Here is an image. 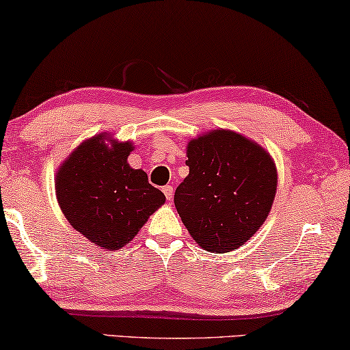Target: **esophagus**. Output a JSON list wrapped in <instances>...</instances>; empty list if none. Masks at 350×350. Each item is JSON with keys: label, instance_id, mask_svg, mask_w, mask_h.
I'll list each match as a JSON object with an SVG mask.
<instances>
[{"label": "esophagus", "instance_id": "obj_1", "mask_svg": "<svg viewBox=\"0 0 350 350\" xmlns=\"http://www.w3.org/2000/svg\"><path fill=\"white\" fill-rule=\"evenodd\" d=\"M161 191H163V193H165L166 200H168V201H171V200H173V193H174V190H173V187H171V185H165V187H163V189H161Z\"/></svg>", "mask_w": 350, "mask_h": 350}]
</instances>
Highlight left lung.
<instances>
[{
  "label": "left lung",
  "mask_w": 350,
  "mask_h": 350,
  "mask_svg": "<svg viewBox=\"0 0 350 350\" xmlns=\"http://www.w3.org/2000/svg\"><path fill=\"white\" fill-rule=\"evenodd\" d=\"M190 173L174 193L182 223L201 248L237 250L267 218L276 193L270 155L242 135L213 130L191 139Z\"/></svg>",
  "instance_id": "left-lung-1"
}]
</instances>
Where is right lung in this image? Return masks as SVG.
Listing matches in <instances>:
<instances>
[{
    "mask_svg": "<svg viewBox=\"0 0 350 350\" xmlns=\"http://www.w3.org/2000/svg\"><path fill=\"white\" fill-rule=\"evenodd\" d=\"M132 149L130 142L108 148L98 135L78 146L56 176L62 213L78 232L107 250L127 245L165 202L143 170L130 168Z\"/></svg>",
    "mask_w": 350,
    "mask_h": 350,
    "instance_id": "right-lung-1",
    "label": "right lung"
}]
</instances>
